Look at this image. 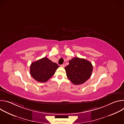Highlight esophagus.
<instances>
[{"label":"esophagus","instance_id":"1","mask_svg":"<svg viewBox=\"0 0 124 124\" xmlns=\"http://www.w3.org/2000/svg\"><path fill=\"white\" fill-rule=\"evenodd\" d=\"M60 66H61V67H63V68H64V67H65V65H64V64H62V65H60Z\"/></svg>","mask_w":124,"mask_h":124}]
</instances>
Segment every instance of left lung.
Masks as SVG:
<instances>
[{
    "instance_id": "8db88e82",
    "label": "left lung",
    "mask_w": 124,
    "mask_h": 124,
    "mask_svg": "<svg viewBox=\"0 0 124 124\" xmlns=\"http://www.w3.org/2000/svg\"><path fill=\"white\" fill-rule=\"evenodd\" d=\"M69 62L65 69L68 78L74 84H81L90 78L93 70L90 62L83 58L75 57Z\"/></svg>"
}]
</instances>
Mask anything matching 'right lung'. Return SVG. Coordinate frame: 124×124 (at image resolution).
Here are the masks:
<instances>
[{
	"mask_svg": "<svg viewBox=\"0 0 124 124\" xmlns=\"http://www.w3.org/2000/svg\"><path fill=\"white\" fill-rule=\"evenodd\" d=\"M58 67L56 63L45 57L31 63L30 73L37 81L45 82L54 74Z\"/></svg>",
	"mask_w": 124,
	"mask_h": 124,
	"instance_id": "obj_1",
	"label": "right lung"
}]
</instances>
